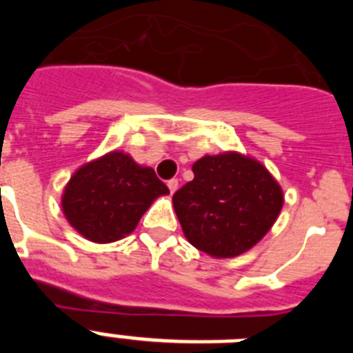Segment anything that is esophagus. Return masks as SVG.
<instances>
[{"label": "esophagus", "instance_id": "34e87169", "mask_svg": "<svg viewBox=\"0 0 353 353\" xmlns=\"http://www.w3.org/2000/svg\"><path fill=\"white\" fill-rule=\"evenodd\" d=\"M168 189H170V192H171V194H173V192L176 191V189H179V180L171 179L170 182H168Z\"/></svg>", "mask_w": 353, "mask_h": 353}]
</instances>
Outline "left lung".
Segmentation results:
<instances>
[{
    "label": "left lung",
    "instance_id": "1",
    "mask_svg": "<svg viewBox=\"0 0 353 353\" xmlns=\"http://www.w3.org/2000/svg\"><path fill=\"white\" fill-rule=\"evenodd\" d=\"M194 179L173 194L185 239L212 258H235L260 242L281 214L285 194L270 171L240 152L203 155Z\"/></svg>",
    "mask_w": 353,
    "mask_h": 353
}]
</instances>
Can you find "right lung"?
I'll return each instance as SVG.
<instances>
[{"mask_svg": "<svg viewBox=\"0 0 353 353\" xmlns=\"http://www.w3.org/2000/svg\"><path fill=\"white\" fill-rule=\"evenodd\" d=\"M170 194L155 171L113 150L74 171L61 194L65 219L84 239L109 244L136 230L150 205Z\"/></svg>", "mask_w": 353, "mask_h": 353, "instance_id": "right-lung-1", "label": "right lung"}]
</instances>
